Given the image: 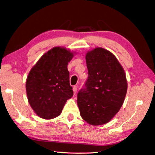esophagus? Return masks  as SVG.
<instances>
[{
	"mask_svg": "<svg viewBox=\"0 0 155 155\" xmlns=\"http://www.w3.org/2000/svg\"><path fill=\"white\" fill-rule=\"evenodd\" d=\"M77 88H78V87L77 86H74L73 87V91H74V94L76 95V93H77Z\"/></svg>",
	"mask_w": 155,
	"mask_h": 155,
	"instance_id": "34e87169",
	"label": "esophagus"
}]
</instances>
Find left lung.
I'll return each instance as SVG.
<instances>
[{
    "label": "left lung",
    "mask_w": 155,
    "mask_h": 155,
    "mask_svg": "<svg viewBox=\"0 0 155 155\" xmlns=\"http://www.w3.org/2000/svg\"><path fill=\"white\" fill-rule=\"evenodd\" d=\"M88 78L78 93L82 118L92 125L109 122L122 106L127 90L125 72L109 51L96 48L86 55Z\"/></svg>",
    "instance_id": "8db88e82"
}]
</instances>
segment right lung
Wrapping results in <instances>:
<instances>
[{
  "label": "right lung",
  "mask_w": 155,
  "mask_h": 155,
  "mask_svg": "<svg viewBox=\"0 0 155 155\" xmlns=\"http://www.w3.org/2000/svg\"><path fill=\"white\" fill-rule=\"evenodd\" d=\"M73 55L67 49L55 47L31 69L26 83L28 100L40 118L49 120L58 116L72 97L67 65Z\"/></svg>",
  "instance_id": "1"
}]
</instances>
